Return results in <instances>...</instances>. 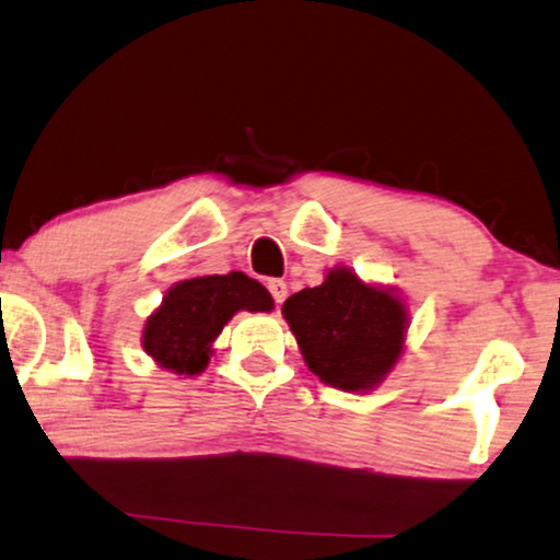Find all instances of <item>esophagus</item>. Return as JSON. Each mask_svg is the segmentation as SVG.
Masks as SVG:
<instances>
[{
	"instance_id": "esophagus-1",
	"label": "esophagus",
	"mask_w": 560,
	"mask_h": 560,
	"mask_svg": "<svg viewBox=\"0 0 560 560\" xmlns=\"http://www.w3.org/2000/svg\"><path fill=\"white\" fill-rule=\"evenodd\" d=\"M268 292H271L276 304H281L287 300V281L284 279H271V281H268Z\"/></svg>"
}]
</instances>
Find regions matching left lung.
I'll return each mask as SVG.
<instances>
[{"label":"left lung","instance_id":"obj_1","mask_svg":"<svg viewBox=\"0 0 560 560\" xmlns=\"http://www.w3.org/2000/svg\"><path fill=\"white\" fill-rule=\"evenodd\" d=\"M281 312L304 363L335 389H376L405 353V300L389 287L366 284L346 266L330 268L319 287L289 296Z\"/></svg>","mask_w":560,"mask_h":560}]
</instances>
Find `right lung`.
<instances>
[{"label": "right lung", "instance_id": "right-lung-1", "mask_svg": "<svg viewBox=\"0 0 560 560\" xmlns=\"http://www.w3.org/2000/svg\"><path fill=\"white\" fill-rule=\"evenodd\" d=\"M241 310H273L266 287L243 271L178 281L163 296L161 307L145 319L143 350L171 374H202L214 353V338Z\"/></svg>", "mask_w": 560, "mask_h": 560}]
</instances>
